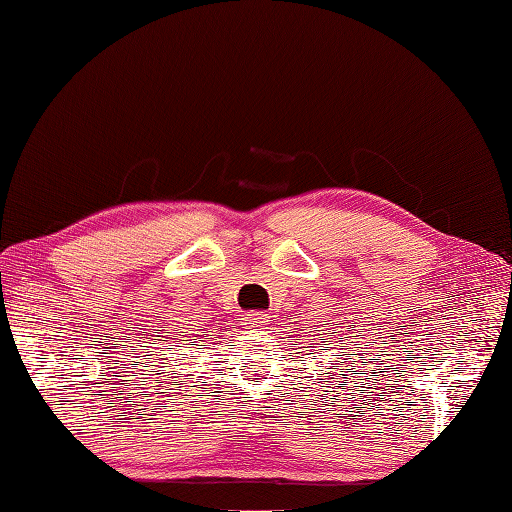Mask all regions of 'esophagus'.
I'll use <instances>...</instances> for the list:
<instances>
[{
  "label": "esophagus",
  "mask_w": 512,
  "mask_h": 512,
  "mask_svg": "<svg viewBox=\"0 0 512 512\" xmlns=\"http://www.w3.org/2000/svg\"><path fill=\"white\" fill-rule=\"evenodd\" d=\"M245 325L249 327V330H265L267 314H263V312H249V314H245Z\"/></svg>",
  "instance_id": "esophagus-1"
}]
</instances>
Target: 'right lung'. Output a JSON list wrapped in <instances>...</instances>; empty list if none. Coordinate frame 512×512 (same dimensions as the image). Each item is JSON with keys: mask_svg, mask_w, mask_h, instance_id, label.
<instances>
[{"mask_svg": "<svg viewBox=\"0 0 512 512\" xmlns=\"http://www.w3.org/2000/svg\"><path fill=\"white\" fill-rule=\"evenodd\" d=\"M194 343H196V341H194ZM178 347H180V345H178Z\"/></svg>", "mask_w": 512, "mask_h": 512, "instance_id": "1", "label": "right lung"}]
</instances>
